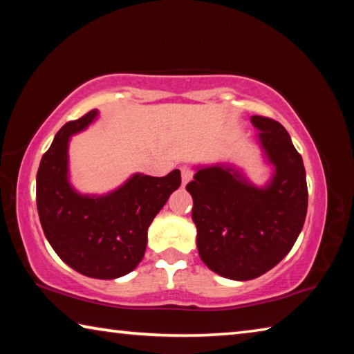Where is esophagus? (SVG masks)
I'll return each instance as SVG.
<instances>
[{
    "mask_svg": "<svg viewBox=\"0 0 354 354\" xmlns=\"http://www.w3.org/2000/svg\"><path fill=\"white\" fill-rule=\"evenodd\" d=\"M194 169L190 167H181V178H183V184H187L192 178H194Z\"/></svg>",
    "mask_w": 354,
    "mask_h": 354,
    "instance_id": "34e87169",
    "label": "esophagus"
}]
</instances>
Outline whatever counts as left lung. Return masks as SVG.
<instances>
[{"label": "left lung", "mask_w": 354, "mask_h": 354, "mask_svg": "<svg viewBox=\"0 0 354 354\" xmlns=\"http://www.w3.org/2000/svg\"><path fill=\"white\" fill-rule=\"evenodd\" d=\"M251 123L277 167L266 189L248 185L223 167L201 169L185 185L194 198L201 261L237 281L254 279L277 266L297 242L308 211L306 170L289 133L268 117L253 115Z\"/></svg>", "instance_id": "8db88e82"}]
</instances>
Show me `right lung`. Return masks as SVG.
<instances>
[{
  "label": "right lung",
  "mask_w": 354,
  "mask_h": 354,
  "mask_svg": "<svg viewBox=\"0 0 354 354\" xmlns=\"http://www.w3.org/2000/svg\"><path fill=\"white\" fill-rule=\"evenodd\" d=\"M97 111L59 129L37 171V211L41 230L57 256L81 274L113 279L133 272L147 250V231L173 190L181 171L154 178L134 175L107 196H81L67 181L71 134L87 127Z\"/></svg>",
  "instance_id": "1"
}]
</instances>
